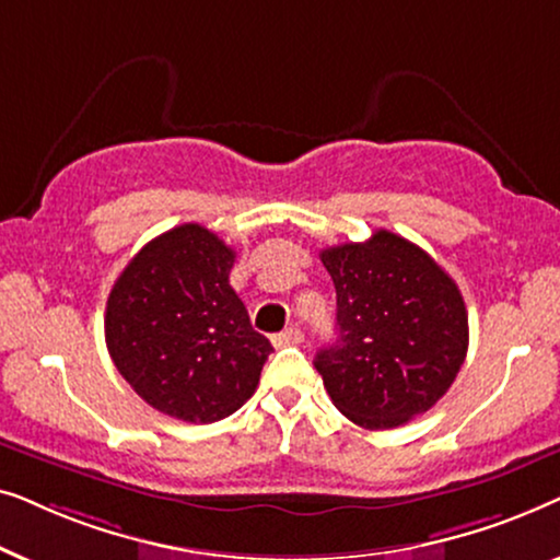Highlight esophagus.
I'll return each mask as SVG.
<instances>
[{"label": "esophagus", "mask_w": 560, "mask_h": 560, "mask_svg": "<svg viewBox=\"0 0 560 560\" xmlns=\"http://www.w3.org/2000/svg\"><path fill=\"white\" fill-rule=\"evenodd\" d=\"M275 347H295V343H303V331L301 328H285V331L272 336Z\"/></svg>", "instance_id": "obj_1"}]
</instances>
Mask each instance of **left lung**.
Segmentation results:
<instances>
[{
	"label": "left lung",
	"instance_id": "obj_1",
	"mask_svg": "<svg viewBox=\"0 0 560 560\" xmlns=\"http://www.w3.org/2000/svg\"><path fill=\"white\" fill-rule=\"evenodd\" d=\"M336 288L339 339L316 354L331 402L387 431L431 410L462 370L469 316L435 259L387 229L320 252Z\"/></svg>",
	"mask_w": 560,
	"mask_h": 560
}]
</instances>
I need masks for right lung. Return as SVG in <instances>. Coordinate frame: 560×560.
I'll return each instance as SVG.
<instances>
[{"instance_id":"1","label":"right lung","mask_w":560,"mask_h":560,"mask_svg":"<svg viewBox=\"0 0 560 560\" xmlns=\"http://www.w3.org/2000/svg\"><path fill=\"white\" fill-rule=\"evenodd\" d=\"M234 257L206 226L180 224L144 244L114 282L106 349L163 416L217 423L255 395L272 343L229 285Z\"/></svg>"}]
</instances>
